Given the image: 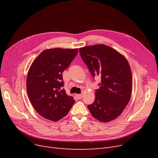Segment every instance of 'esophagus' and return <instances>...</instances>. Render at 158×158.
<instances>
[{"mask_svg": "<svg viewBox=\"0 0 158 158\" xmlns=\"http://www.w3.org/2000/svg\"><path fill=\"white\" fill-rule=\"evenodd\" d=\"M76 97H77L78 99H81V98H82V95L81 94H76Z\"/></svg>", "mask_w": 158, "mask_h": 158, "instance_id": "esophagus-1", "label": "esophagus"}]
</instances>
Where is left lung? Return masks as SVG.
Wrapping results in <instances>:
<instances>
[{"mask_svg": "<svg viewBox=\"0 0 158 158\" xmlns=\"http://www.w3.org/2000/svg\"><path fill=\"white\" fill-rule=\"evenodd\" d=\"M79 50L92 76L101 77L95 101L88 106L89 111L100 122L114 120L126 108L132 94V73L127 59L104 44L86 46Z\"/></svg>", "mask_w": 158, "mask_h": 158, "instance_id": "obj_1", "label": "left lung"}]
</instances>
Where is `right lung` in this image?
Returning a JSON list of instances; mask_svg holds the SVG:
<instances>
[{
	"mask_svg": "<svg viewBox=\"0 0 158 158\" xmlns=\"http://www.w3.org/2000/svg\"><path fill=\"white\" fill-rule=\"evenodd\" d=\"M78 48H55L41 52L31 64L26 81L27 93L35 110L44 118L56 122L67 114L75 102L64 89L62 73Z\"/></svg>",
	"mask_w": 158,
	"mask_h": 158,
	"instance_id": "1",
	"label": "right lung"
}]
</instances>
